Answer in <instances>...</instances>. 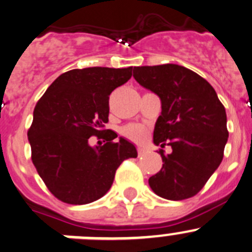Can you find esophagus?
<instances>
[{
  "instance_id": "obj_1",
  "label": "esophagus",
  "mask_w": 252,
  "mask_h": 252,
  "mask_svg": "<svg viewBox=\"0 0 252 252\" xmlns=\"http://www.w3.org/2000/svg\"><path fill=\"white\" fill-rule=\"evenodd\" d=\"M145 154V150L143 148H138V155L139 156H143Z\"/></svg>"
}]
</instances>
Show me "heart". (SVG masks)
I'll use <instances>...</instances> for the list:
<instances>
[{
	"mask_svg": "<svg viewBox=\"0 0 252 252\" xmlns=\"http://www.w3.org/2000/svg\"><path fill=\"white\" fill-rule=\"evenodd\" d=\"M123 134L126 138L138 141L141 140L143 136L145 135V128L143 126H139V124H130V126H126V128H123Z\"/></svg>",
	"mask_w": 252,
	"mask_h": 252,
	"instance_id": "b5f03b06",
	"label": "heart"
}]
</instances>
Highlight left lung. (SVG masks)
Listing matches in <instances>:
<instances>
[{
  "label": "left lung",
  "mask_w": 252,
  "mask_h": 252,
  "mask_svg": "<svg viewBox=\"0 0 252 252\" xmlns=\"http://www.w3.org/2000/svg\"><path fill=\"white\" fill-rule=\"evenodd\" d=\"M133 76L161 99L154 144L172 151L149 178L151 189L170 201L191 198L220 165L228 141L225 108L207 80L176 64L134 67Z\"/></svg>",
  "instance_id": "1"
}]
</instances>
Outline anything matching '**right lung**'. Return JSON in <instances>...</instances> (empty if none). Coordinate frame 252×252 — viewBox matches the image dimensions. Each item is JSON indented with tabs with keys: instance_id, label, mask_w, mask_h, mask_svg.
Returning <instances> with one entry per match:
<instances>
[{
	"instance_id": "right-lung-1",
	"label": "right lung",
	"mask_w": 252,
	"mask_h": 252,
	"mask_svg": "<svg viewBox=\"0 0 252 252\" xmlns=\"http://www.w3.org/2000/svg\"><path fill=\"white\" fill-rule=\"evenodd\" d=\"M126 69L86 67L60 75L33 112L28 130L32 161L49 191L61 202L87 204L109 191L124 160L136 158L130 141L103 129L108 122L109 94L131 77ZM97 136L106 143L89 145Z\"/></svg>"
}]
</instances>
